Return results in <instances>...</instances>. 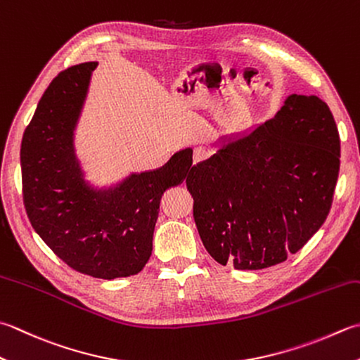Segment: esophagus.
I'll return each instance as SVG.
<instances>
[{
    "label": "esophagus",
    "instance_id": "esophagus-1",
    "mask_svg": "<svg viewBox=\"0 0 360 360\" xmlns=\"http://www.w3.org/2000/svg\"><path fill=\"white\" fill-rule=\"evenodd\" d=\"M210 153L207 148H195V151H193V164L196 165V164H200V162H202V160H206L209 156H210Z\"/></svg>",
    "mask_w": 360,
    "mask_h": 360
}]
</instances>
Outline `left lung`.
<instances>
[{
    "instance_id": "1",
    "label": "left lung",
    "mask_w": 360,
    "mask_h": 360,
    "mask_svg": "<svg viewBox=\"0 0 360 360\" xmlns=\"http://www.w3.org/2000/svg\"><path fill=\"white\" fill-rule=\"evenodd\" d=\"M214 146L186 181L202 245L237 270L284 262L321 228L333 204L340 139L328 104L292 94L269 122Z\"/></svg>"
}]
</instances>
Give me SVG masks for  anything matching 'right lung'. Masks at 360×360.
Wrapping results in <instances>:
<instances>
[{"label":"right lung","mask_w":360,"mask_h":360,"mask_svg":"<svg viewBox=\"0 0 360 360\" xmlns=\"http://www.w3.org/2000/svg\"><path fill=\"white\" fill-rule=\"evenodd\" d=\"M96 65L70 67L45 90L21 140V179L32 228L56 256L91 278L114 279L150 260L160 198L187 179L193 150L174 153L158 170L91 184L75 136Z\"/></svg>","instance_id":"obj_1"}]
</instances>
